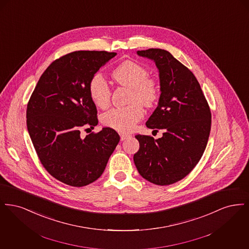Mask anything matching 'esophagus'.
I'll list each match as a JSON object with an SVG mask.
<instances>
[{
    "label": "esophagus",
    "mask_w": 249,
    "mask_h": 249,
    "mask_svg": "<svg viewBox=\"0 0 249 249\" xmlns=\"http://www.w3.org/2000/svg\"><path fill=\"white\" fill-rule=\"evenodd\" d=\"M119 135H120V140L121 141H123V140H125V139L130 137V135L127 134V133H119Z\"/></svg>",
    "instance_id": "obj_1"
}]
</instances>
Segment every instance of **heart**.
Wrapping results in <instances>:
<instances>
[{
    "label": "heart",
    "mask_w": 249,
    "mask_h": 249,
    "mask_svg": "<svg viewBox=\"0 0 249 249\" xmlns=\"http://www.w3.org/2000/svg\"><path fill=\"white\" fill-rule=\"evenodd\" d=\"M148 71L141 64L127 60L113 71L117 83L131 89L130 106L113 108L103 116V123L108 128L129 132L143 117L142 105L151 106L159 96V87L153 78L147 77ZM89 90L91 100L100 108H107L110 103L111 89L101 73H95L89 81Z\"/></svg>",
    "instance_id": "1"
}]
</instances>
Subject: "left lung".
I'll return each mask as SVG.
<instances>
[{
    "label": "left lung",
    "mask_w": 249,
    "mask_h": 249,
    "mask_svg": "<svg viewBox=\"0 0 249 249\" xmlns=\"http://www.w3.org/2000/svg\"><path fill=\"white\" fill-rule=\"evenodd\" d=\"M137 55L152 59L160 76L158 107L145 125L165 132L156 140L135 135L140 148L133 160L142 178L167 186L187 177L201 160L211 130V112L195 75L170 52L149 48Z\"/></svg>",
    "instance_id": "left-lung-1"
}]
</instances>
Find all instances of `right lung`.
<instances>
[{
    "mask_svg": "<svg viewBox=\"0 0 249 249\" xmlns=\"http://www.w3.org/2000/svg\"><path fill=\"white\" fill-rule=\"evenodd\" d=\"M117 55L74 51L53 61L41 75L27 106V128L36 153L53 178L84 187L100 178L119 142L118 132L103 128L85 138L80 130L98 124L89 81Z\"/></svg>",
    "mask_w": 249,
    "mask_h": 249,
    "instance_id": "add662e5",
    "label": "right lung"
}]
</instances>
